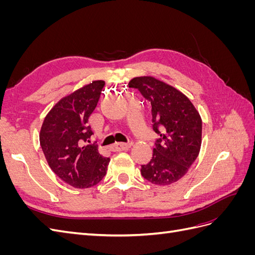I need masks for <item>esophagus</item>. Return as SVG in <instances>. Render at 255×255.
<instances>
[{
    "instance_id": "1",
    "label": "esophagus",
    "mask_w": 255,
    "mask_h": 255,
    "mask_svg": "<svg viewBox=\"0 0 255 255\" xmlns=\"http://www.w3.org/2000/svg\"><path fill=\"white\" fill-rule=\"evenodd\" d=\"M129 146H130V143L116 142V143H114V144L111 146V149H112V151H114V152H119V151H123V150L128 149Z\"/></svg>"
}]
</instances>
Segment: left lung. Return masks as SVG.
Instances as JSON below:
<instances>
[{"instance_id": "1", "label": "left lung", "mask_w": 255, "mask_h": 255, "mask_svg": "<svg viewBox=\"0 0 255 255\" xmlns=\"http://www.w3.org/2000/svg\"><path fill=\"white\" fill-rule=\"evenodd\" d=\"M151 103L152 128L159 135L151 160L141 166V175L152 184L170 185L187 173L199 155L202 141V120L190 100L153 76L129 81Z\"/></svg>"}]
</instances>
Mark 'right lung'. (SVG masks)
I'll return each instance as SVG.
<instances>
[{
    "mask_svg": "<svg viewBox=\"0 0 255 255\" xmlns=\"http://www.w3.org/2000/svg\"><path fill=\"white\" fill-rule=\"evenodd\" d=\"M104 85V81H94L59 100L45 116L40 129V145L50 168L75 188L97 185L111 160L98 152V145L90 143L94 133L87 126Z\"/></svg>",
    "mask_w": 255,
    "mask_h": 255,
    "instance_id": "1",
    "label": "right lung"
}]
</instances>
